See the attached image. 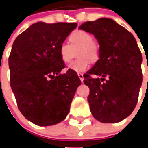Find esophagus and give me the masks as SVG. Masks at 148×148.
<instances>
[{"label":"esophagus","instance_id":"34e87169","mask_svg":"<svg viewBox=\"0 0 148 148\" xmlns=\"http://www.w3.org/2000/svg\"><path fill=\"white\" fill-rule=\"evenodd\" d=\"M77 75L78 77H79V78H80V80H81V82H83V81H84V74H81V73H78Z\"/></svg>","mask_w":148,"mask_h":148}]
</instances>
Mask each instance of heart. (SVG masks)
I'll return each mask as SVG.
<instances>
[{
	"label": "heart",
	"instance_id": "heart-1",
	"mask_svg": "<svg viewBox=\"0 0 148 148\" xmlns=\"http://www.w3.org/2000/svg\"><path fill=\"white\" fill-rule=\"evenodd\" d=\"M69 42H62L59 46V55L64 63H68L73 58L74 49L80 48L78 51V57L80 59L72 62L68 68L71 71L84 72L90 68L91 62H97L99 56V46L96 41L93 40V35L86 31L78 29L71 32L69 36Z\"/></svg>",
	"mask_w": 148,
	"mask_h": 148
}]
</instances>
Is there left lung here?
<instances>
[{
    "mask_svg": "<svg viewBox=\"0 0 148 148\" xmlns=\"http://www.w3.org/2000/svg\"><path fill=\"white\" fill-rule=\"evenodd\" d=\"M79 29L94 35L99 44V59L84 75L90 88L87 100L92 115L103 123L120 122L136 106L142 84V55L136 40L109 18L88 21Z\"/></svg>",
    "mask_w": 148,
    "mask_h": 148,
    "instance_id": "obj_1",
    "label": "left lung"
}]
</instances>
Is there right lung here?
<instances>
[{
  "instance_id": "1",
  "label": "right lung",
  "mask_w": 148,
  "mask_h": 148,
  "mask_svg": "<svg viewBox=\"0 0 148 148\" xmlns=\"http://www.w3.org/2000/svg\"><path fill=\"white\" fill-rule=\"evenodd\" d=\"M77 24L38 22L19 35L9 56L10 86L18 108L26 119L39 126L59 123L70 111L81 81L65 68L60 45Z\"/></svg>"
}]
</instances>
